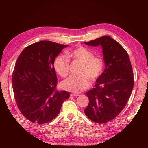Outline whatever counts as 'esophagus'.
Listing matches in <instances>:
<instances>
[{"instance_id": "esophagus-1", "label": "esophagus", "mask_w": 148, "mask_h": 148, "mask_svg": "<svg viewBox=\"0 0 148 148\" xmlns=\"http://www.w3.org/2000/svg\"><path fill=\"white\" fill-rule=\"evenodd\" d=\"M70 96L71 97H76V96H79V95L78 94H76V93H71Z\"/></svg>"}]
</instances>
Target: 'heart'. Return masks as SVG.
I'll return each mask as SVG.
<instances>
[{"mask_svg":"<svg viewBox=\"0 0 148 148\" xmlns=\"http://www.w3.org/2000/svg\"><path fill=\"white\" fill-rule=\"evenodd\" d=\"M66 56L60 55L54 61V67L57 72L62 77H65L69 73V58L78 60L82 63L79 74L71 76L62 83V87L66 91L75 93L83 91L90 86L89 78L95 81L102 74L104 67L102 59L99 56H94V53L89 49L79 47L66 53Z\"/></svg>","mask_w":148,"mask_h":148,"instance_id":"b5f03b06","label":"heart"}]
</instances>
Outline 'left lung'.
<instances>
[{"instance_id":"left-lung-1","label":"left lung","mask_w":148,"mask_h":148,"mask_svg":"<svg viewBox=\"0 0 148 148\" xmlns=\"http://www.w3.org/2000/svg\"><path fill=\"white\" fill-rule=\"evenodd\" d=\"M84 44L101 46L105 64L95 87L86 94L89 104L84 114L94 122L106 123L117 117L130 97L134 85L131 62L125 49L109 36Z\"/></svg>"}]
</instances>
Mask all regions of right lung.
Here are the masks:
<instances>
[{
    "label": "right lung",
    "instance_id": "add662e5",
    "mask_svg": "<svg viewBox=\"0 0 148 148\" xmlns=\"http://www.w3.org/2000/svg\"><path fill=\"white\" fill-rule=\"evenodd\" d=\"M68 46L42 41L25 47L16 62L12 75L15 99L21 114L31 122L43 124L54 119L63 102L70 97L66 91L56 90V57Z\"/></svg>",
    "mask_w": 148,
    "mask_h": 148
}]
</instances>
